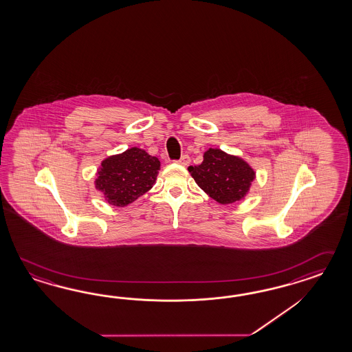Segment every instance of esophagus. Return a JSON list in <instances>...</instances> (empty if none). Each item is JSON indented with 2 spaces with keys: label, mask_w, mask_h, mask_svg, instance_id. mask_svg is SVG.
Returning <instances> with one entry per match:
<instances>
[{
  "label": "esophagus",
  "mask_w": 352,
  "mask_h": 352,
  "mask_svg": "<svg viewBox=\"0 0 352 352\" xmlns=\"http://www.w3.org/2000/svg\"><path fill=\"white\" fill-rule=\"evenodd\" d=\"M177 163L180 164V165H184V166H187V165L190 163V157H189L188 155H183V156L180 157L179 160H178Z\"/></svg>",
  "instance_id": "esophagus-1"
}]
</instances>
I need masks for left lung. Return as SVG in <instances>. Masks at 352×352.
I'll return each mask as SVG.
<instances>
[{
	"label": "left lung",
	"instance_id": "left-lung-1",
	"mask_svg": "<svg viewBox=\"0 0 352 352\" xmlns=\"http://www.w3.org/2000/svg\"><path fill=\"white\" fill-rule=\"evenodd\" d=\"M188 170L198 186L221 205L244 197L256 175L244 160L219 148H210L204 155V162L189 166Z\"/></svg>",
	"mask_w": 352,
	"mask_h": 352
}]
</instances>
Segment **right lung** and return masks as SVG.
Here are the masks:
<instances>
[{
	"label": "right lung",
	"instance_id": "1",
	"mask_svg": "<svg viewBox=\"0 0 352 352\" xmlns=\"http://www.w3.org/2000/svg\"><path fill=\"white\" fill-rule=\"evenodd\" d=\"M159 170L160 162L157 157L132 147L123 154L104 160L95 187L103 192L108 204L127 206L153 188Z\"/></svg>",
	"mask_w": 352,
	"mask_h": 352
}]
</instances>
